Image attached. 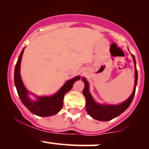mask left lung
I'll return each instance as SVG.
<instances>
[{
  "instance_id": "1",
  "label": "left lung",
  "mask_w": 149,
  "mask_h": 149,
  "mask_svg": "<svg viewBox=\"0 0 149 149\" xmlns=\"http://www.w3.org/2000/svg\"><path fill=\"white\" fill-rule=\"evenodd\" d=\"M133 56V61L135 63V73H136V78H135V86L134 90L133 93L130 95V97L124 102L123 103L118 105H103L97 104L93 100L92 97L88 91V83L86 80L85 78L82 79V81L84 82V88L83 90V94L86 98V109L87 112L91 117H92L94 119L100 121H109L111 120L114 119L116 117L119 116L123 112L127 109L130 104L133 101L135 96V92H136V87L137 85L138 81V71L136 66V59H135L134 55Z\"/></svg>"
}]
</instances>
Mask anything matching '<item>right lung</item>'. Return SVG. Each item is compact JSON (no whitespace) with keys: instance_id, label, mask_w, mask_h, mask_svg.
Segmentation results:
<instances>
[{"instance_id":"right-lung-1","label":"right lung","mask_w":149,"mask_h":149,"mask_svg":"<svg viewBox=\"0 0 149 149\" xmlns=\"http://www.w3.org/2000/svg\"><path fill=\"white\" fill-rule=\"evenodd\" d=\"M24 49V48L22 49L19 55L14 70V84L19 98L29 110L37 116L48 117L55 115L62 109L64 95L71 89L75 82L79 80L81 77L76 76L70 80L67 81L62 88L52 97H38L37 101H31L29 99L28 91L24 86L20 76V64Z\"/></svg>"}]
</instances>
